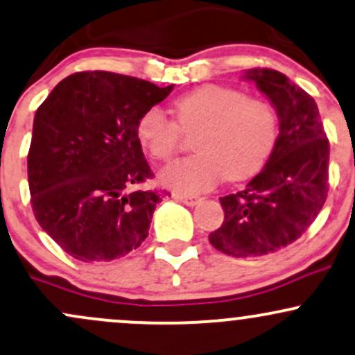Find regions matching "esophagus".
Returning a JSON list of instances; mask_svg holds the SVG:
<instances>
[{"instance_id":"obj_1","label":"esophagus","mask_w":355,"mask_h":355,"mask_svg":"<svg viewBox=\"0 0 355 355\" xmlns=\"http://www.w3.org/2000/svg\"><path fill=\"white\" fill-rule=\"evenodd\" d=\"M175 200H178V202H182V204L193 207V205H197L198 202H200V197H197V196H182V193H177V196H175Z\"/></svg>"}]
</instances>
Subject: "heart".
Wrapping results in <instances>:
<instances>
[{
  "mask_svg": "<svg viewBox=\"0 0 355 355\" xmlns=\"http://www.w3.org/2000/svg\"><path fill=\"white\" fill-rule=\"evenodd\" d=\"M175 121L153 106L136 121V136L155 159L177 153L182 131L198 130L196 155L171 163L159 182L178 193L212 189L225 177L246 180L263 170L278 145L279 118L268 101L227 85L205 84L173 101Z\"/></svg>",
  "mask_w": 355,
  "mask_h": 355,
  "instance_id": "obj_1",
  "label": "heart"
}]
</instances>
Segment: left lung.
<instances>
[{
    "label": "left lung",
    "instance_id": "1",
    "mask_svg": "<svg viewBox=\"0 0 355 355\" xmlns=\"http://www.w3.org/2000/svg\"><path fill=\"white\" fill-rule=\"evenodd\" d=\"M244 79L276 107L279 138L246 189L220 197L224 222L209 241L232 258L290 246L313 224L329 193L330 145L313 97L278 70L249 69Z\"/></svg>",
    "mask_w": 355,
    "mask_h": 355
}]
</instances>
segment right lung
I'll return each mask as SVG.
<instances>
[{
	"mask_svg": "<svg viewBox=\"0 0 355 355\" xmlns=\"http://www.w3.org/2000/svg\"><path fill=\"white\" fill-rule=\"evenodd\" d=\"M171 89L87 70L60 80L37 109L30 202L40 227L72 258L118 259L146 239L162 193L130 192L131 185L153 178L136 121Z\"/></svg>",
	"mask_w": 355,
	"mask_h": 355,
	"instance_id": "obj_1",
	"label": "right lung"
}]
</instances>
